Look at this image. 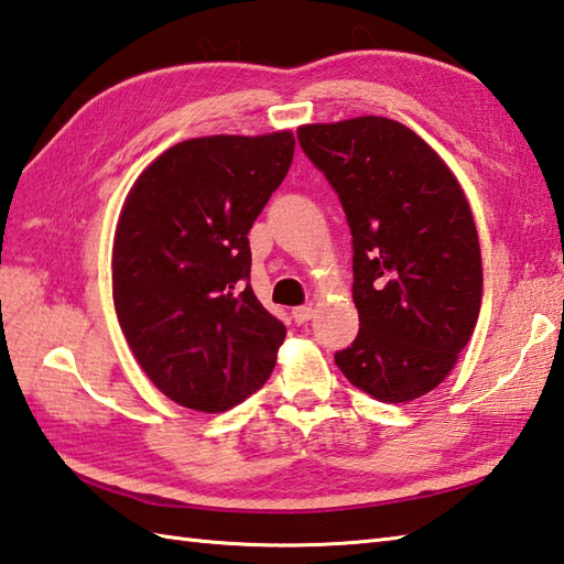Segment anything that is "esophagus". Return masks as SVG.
<instances>
[{
    "label": "esophagus",
    "mask_w": 564,
    "mask_h": 564,
    "mask_svg": "<svg viewBox=\"0 0 564 564\" xmlns=\"http://www.w3.org/2000/svg\"><path fill=\"white\" fill-rule=\"evenodd\" d=\"M313 315H315V310L310 305H301V307L291 310V317L295 319V325H305L307 319H313Z\"/></svg>",
    "instance_id": "34e87169"
}]
</instances>
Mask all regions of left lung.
Listing matches in <instances>:
<instances>
[{
  "mask_svg": "<svg viewBox=\"0 0 564 564\" xmlns=\"http://www.w3.org/2000/svg\"><path fill=\"white\" fill-rule=\"evenodd\" d=\"M297 142L351 230L361 329L334 361L380 402L422 398L480 315L482 257L463 188L414 130L382 116L303 126Z\"/></svg>",
  "mask_w": 564,
  "mask_h": 564,
  "instance_id": "1",
  "label": "left lung"
}]
</instances>
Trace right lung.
Wrapping results in <instances>:
<instances>
[{
	"instance_id": "obj_1",
	"label": "right lung",
	"mask_w": 564,
	"mask_h": 564,
	"mask_svg": "<svg viewBox=\"0 0 564 564\" xmlns=\"http://www.w3.org/2000/svg\"><path fill=\"white\" fill-rule=\"evenodd\" d=\"M295 138L210 135L160 154L123 203L113 305L148 378L198 412L269 380L285 327L249 285V230L293 162Z\"/></svg>"
}]
</instances>
